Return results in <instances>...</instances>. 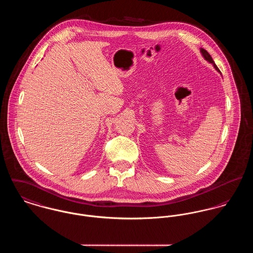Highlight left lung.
I'll return each instance as SVG.
<instances>
[{"instance_id": "left-lung-1", "label": "left lung", "mask_w": 253, "mask_h": 253, "mask_svg": "<svg viewBox=\"0 0 253 253\" xmlns=\"http://www.w3.org/2000/svg\"><path fill=\"white\" fill-rule=\"evenodd\" d=\"M200 51H201V53H202V55H203V57H204V59L205 60H207L209 63H211V64H212L213 65V67H214V69H216L218 72H220V70L218 69V68L216 67V65L214 64V62H213V60H212V58L211 57V55L209 54L207 52V50H205V49H203V48H201L200 49Z\"/></svg>"}]
</instances>
